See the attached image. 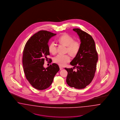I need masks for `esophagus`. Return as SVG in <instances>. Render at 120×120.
Returning <instances> with one entry per match:
<instances>
[{"mask_svg":"<svg viewBox=\"0 0 120 120\" xmlns=\"http://www.w3.org/2000/svg\"><path fill=\"white\" fill-rule=\"evenodd\" d=\"M59 68H60V70H62V69H63V67H62V66H59Z\"/></svg>","mask_w":120,"mask_h":120,"instance_id":"34e87169","label":"esophagus"}]
</instances>
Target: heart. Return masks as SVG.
Listing matches in <instances>:
<instances>
[{"instance_id":"heart-1","label":"heart","mask_w":120,"mask_h":120,"mask_svg":"<svg viewBox=\"0 0 120 120\" xmlns=\"http://www.w3.org/2000/svg\"><path fill=\"white\" fill-rule=\"evenodd\" d=\"M60 44L66 46V52L72 56L75 57L80 51L81 44L79 41L74 40L73 36L68 34H64L58 38ZM49 51L51 54L55 55L57 52V45L55 41H52L49 45ZM69 55H58L54 58V62L61 66L65 65L70 61Z\"/></svg>"}]
</instances>
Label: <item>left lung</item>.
Returning <instances> with one entry per match:
<instances>
[{
    "instance_id": "1",
    "label": "left lung",
    "mask_w": 120,
    "mask_h": 120,
    "mask_svg": "<svg viewBox=\"0 0 120 120\" xmlns=\"http://www.w3.org/2000/svg\"><path fill=\"white\" fill-rule=\"evenodd\" d=\"M80 37L81 47L78 55L70 62L73 68H66L68 72L66 83L71 87L83 89L90 84L96 69L98 55L94 40L90 35L79 29H74Z\"/></svg>"
}]
</instances>
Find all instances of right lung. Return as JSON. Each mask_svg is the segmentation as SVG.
<instances>
[{"label": "right lung", "mask_w": 120, "mask_h": 120, "mask_svg": "<svg viewBox=\"0 0 120 120\" xmlns=\"http://www.w3.org/2000/svg\"><path fill=\"white\" fill-rule=\"evenodd\" d=\"M56 34L46 30H41L34 34L26 42L23 51L22 62L26 79L37 90H43L51 86L56 74L59 70L55 63L46 69L44 60L50 55L48 42ZM51 62L52 60L51 58Z\"/></svg>", "instance_id": "add662e5"}]
</instances>
